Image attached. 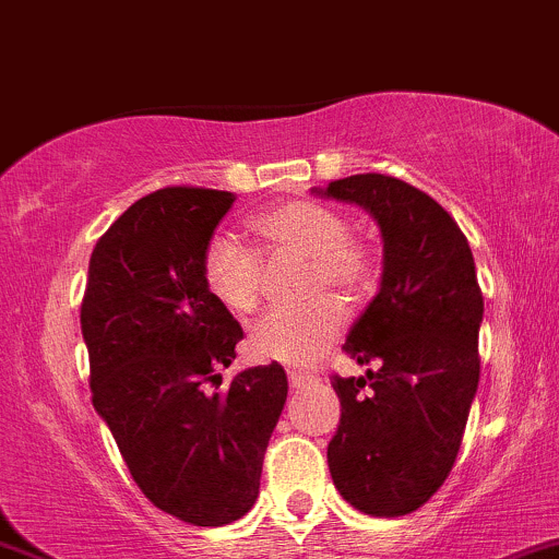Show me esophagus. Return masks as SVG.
I'll list each match as a JSON object with an SVG mask.
<instances>
[{"mask_svg": "<svg viewBox=\"0 0 559 559\" xmlns=\"http://www.w3.org/2000/svg\"><path fill=\"white\" fill-rule=\"evenodd\" d=\"M288 383H292V389H305L310 386V383H316V376L299 373V370H288Z\"/></svg>", "mask_w": 559, "mask_h": 559, "instance_id": "obj_1", "label": "esophagus"}]
</instances>
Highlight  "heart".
<instances>
[{
  "label": "heart",
  "mask_w": 559,
  "mask_h": 559,
  "mask_svg": "<svg viewBox=\"0 0 559 559\" xmlns=\"http://www.w3.org/2000/svg\"><path fill=\"white\" fill-rule=\"evenodd\" d=\"M258 249H247L230 236H213L202 249L199 273L207 294L223 310L249 316L262 299V262L299 258L301 294H318L297 307H281L252 325L247 355L254 362H281L305 368L336 342L344 329L338 299L370 294L381 275L376 249L349 234V221L323 202L288 199L262 210L249 221Z\"/></svg>",
  "instance_id": "1"
}]
</instances>
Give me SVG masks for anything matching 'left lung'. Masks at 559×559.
Masks as SVG:
<instances>
[{"instance_id":"8db88e82","label":"left lung","mask_w":559,"mask_h":559,"mask_svg":"<svg viewBox=\"0 0 559 559\" xmlns=\"http://www.w3.org/2000/svg\"><path fill=\"white\" fill-rule=\"evenodd\" d=\"M355 202L383 236L381 292L352 325L344 352L362 378L331 376L342 420L329 444V471L360 512L400 518L441 489L478 389L484 294L471 243L426 191L383 173L325 186Z\"/></svg>"}]
</instances>
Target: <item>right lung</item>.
<instances>
[{"label":"right lung","instance_id":"1","mask_svg":"<svg viewBox=\"0 0 559 559\" xmlns=\"http://www.w3.org/2000/svg\"><path fill=\"white\" fill-rule=\"evenodd\" d=\"M234 202L202 186L141 197L96 241L81 301L94 409L144 497L191 525L252 510L288 391L278 362L221 389L243 331L199 260Z\"/></svg>","mask_w":559,"mask_h":559}]
</instances>
